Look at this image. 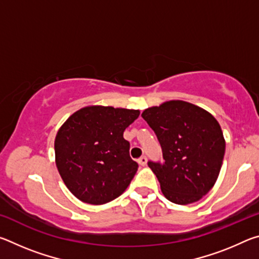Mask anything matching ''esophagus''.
Returning a JSON list of instances; mask_svg holds the SVG:
<instances>
[{"mask_svg":"<svg viewBox=\"0 0 259 259\" xmlns=\"http://www.w3.org/2000/svg\"><path fill=\"white\" fill-rule=\"evenodd\" d=\"M138 163L140 164V165H146V163H147V157L145 156V155H143V156H140L139 159H138Z\"/></svg>","mask_w":259,"mask_h":259,"instance_id":"1","label":"esophagus"}]
</instances>
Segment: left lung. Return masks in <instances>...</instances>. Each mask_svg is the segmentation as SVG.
I'll list each match as a JSON object with an SVG mask.
<instances>
[{
  "label": "left lung",
  "instance_id": "obj_1",
  "mask_svg": "<svg viewBox=\"0 0 259 259\" xmlns=\"http://www.w3.org/2000/svg\"><path fill=\"white\" fill-rule=\"evenodd\" d=\"M143 119L154 131L164 162L148 161L169 201L188 204L211 190L221 171L225 139L217 120L203 108L170 100L145 109Z\"/></svg>",
  "mask_w": 259,
  "mask_h": 259
}]
</instances>
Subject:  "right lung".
Masks as SVG:
<instances>
[{
	"instance_id": "obj_1",
	"label": "right lung",
	"mask_w": 259,
	"mask_h": 259,
	"mask_svg": "<svg viewBox=\"0 0 259 259\" xmlns=\"http://www.w3.org/2000/svg\"><path fill=\"white\" fill-rule=\"evenodd\" d=\"M138 109L88 106L72 114L55 139L56 165L73 195L104 204L123 193L137 172L123 133Z\"/></svg>"
}]
</instances>
